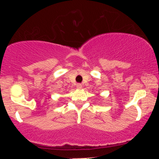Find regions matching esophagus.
<instances>
[{"label":"esophagus","instance_id":"obj_1","mask_svg":"<svg viewBox=\"0 0 159 159\" xmlns=\"http://www.w3.org/2000/svg\"><path fill=\"white\" fill-rule=\"evenodd\" d=\"M76 87H77V89H81L82 88V84H76Z\"/></svg>","mask_w":159,"mask_h":159}]
</instances>
